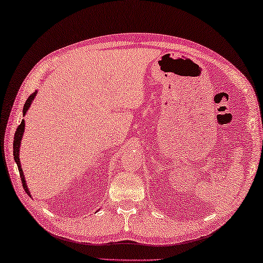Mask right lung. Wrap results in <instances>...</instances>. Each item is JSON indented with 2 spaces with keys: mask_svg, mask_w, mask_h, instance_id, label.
I'll return each mask as SVG.
<instances>
[{
  "mask_svg": "<svg viewBox=\"0 0 263 263\" xmlns=\"http://www.w3.org/2000/svg\"><path fill=\"white\" fill-rule=\"evenodd\" d=\"M36 92L37 91H34L33 94H31L29 98H28V100L26 101V103H24V107H23V116L27 114L28 109H29L31 102H33L35 96H36ZM23 133H24V120H22V122L20 123V126L17 127V129H16V133H15V136H14V143H13V148H14V160L16 164H17L18 167V172H20V177H21V181H22V185L24 188V191H26V193L28 194V195H30V191L28 189L27 184H26V179H24V174L22 172V167H21V162H20V145H21V140H22V136H23Z\"/></svg>",
  "mask_w": 263,
  "mask_h": 263,
  "instance_id": "right-lung-1",
  "label": "right lung"
}]
</instances>
